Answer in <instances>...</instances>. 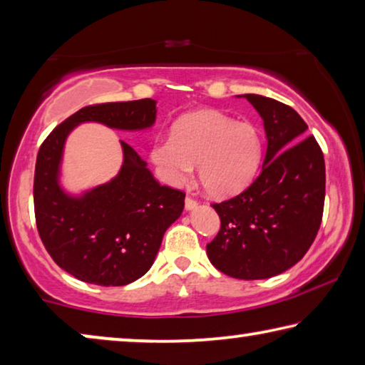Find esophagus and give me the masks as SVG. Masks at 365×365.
Here are the masks:
<instances>
[{
	"mask_svg": "<svg viewBox=\"0 0 365 365\" xmlns=\"http://www.w3.org/2000/svg\"><path fill=\"white\" fill-rule=\"evenodd\" d=\"M196 206H198V201L193 200V198H190V196H187V198H185V210L192 211V210H195Z\"/></svg>",
	"mask_w": 365,
	"mask_h": 365,
	"instance_id": "1",
	"label": "esophagus"
}]
</instances>
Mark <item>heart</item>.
Listing matches in <instances>:
<instances>
[{
  "label": "heart",
  "mask_w": 365,
  "mask_h": 365,
  "mask_svg": "<svg viewBox=\"0 0 365 365\" xmlns=\"http://www.w3.org/2000/svg\"><path fill=\"white\" fill-rule=\"evenodd\" d=\"M149 158L162 182L185 187L198 164L200 183L212 198L244 190L262 159V140L250 123L216 110H196L172 125L170 136L153 143Z\"/></svg>",
  "instance_id": "obj_1"
}]
</instances>
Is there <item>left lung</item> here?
<instances>
[{
    "label": "left lung",
    "instance_id": "8db88e82",
    "mask_svg": "<svg viewBox=\"0 0 365 365\" xmlns=\"http://www.w3.org/2000/svg\"><path fill=\"white\" fill-rule=\"evenodd\" d=\"M244 97L263 118V167L245 192L212 205L221 230L206 252L224 274L266 279L284 273L314 244L325 205V159L292 107L258 94Z\"/></svg>",
    "mask_w": 365,
    "mask_h": 365
}]
</instances>
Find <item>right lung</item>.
Returning <instances> with one entry per match:
<instances>
[{"instance_id": "obj_1", "label": "right lung", "mask_w": 365, "mask_h": 365, "mask_svg": "<svg viewBox=\"0 0 365 365\" xmlns=\"http://www.w3.org/2000/svg\"><path fill=\"white\" fill-rule=\"evenodd\" d=\"M155 101L110 102L78 110L50 133L37 154L34 207L37 229L53 262L78 279L125 286L151 268L165 230L180 217L185 193L153 177L130 144L112 180L79 195L61 187L65 143L81 123L141 131L155 121Z\"/></svg>"}]
</instances>
